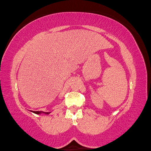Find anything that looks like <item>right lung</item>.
Segmentation results:
<instances>
[{
  "label": "right lung",
  "mask_w": 151,
  "mask_h": 151,
  "mask_svg": "<svg viewBox=\"0 0 151 151\" xmlns=\"http://www.w3.org/2000/svg\"><path fill=\"white\" fill-rule=\"evenodd\" d=\"M31 112H32V113L34 114H46V115H47V114H49L51 113V111H47V112H45V111H30Z\"/></svg>",
  "instance_id": "1"
}]
</instances>
